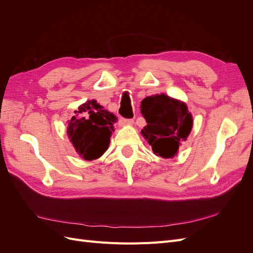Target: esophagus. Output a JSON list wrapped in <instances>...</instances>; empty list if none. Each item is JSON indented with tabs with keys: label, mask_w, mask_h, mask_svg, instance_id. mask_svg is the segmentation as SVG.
<instances>
[{
	"label": "esophagus",
	"mask_w": 253,
	"mask_h": 253,
	"mask_svg": "<svg viewBox=\"0 0 253 253\" xmlns=\"http://www.w3.org/2000/svg\"><path fill=\"white\" fill-rule=\"evenodd\" d=\"M120 121L124 125H133V122H134L133 119H127V118H121Z\"/></svg>",
	"instance_id": "obj_1"
}]
</instances>
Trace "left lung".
<instances>
[{
    "instance_id": "8db88e82",
    "label": "left lung",
    "mask_w": 253,
    "mask_h": 253,
    "mask_svg": "<svg viewBox=\"0 0 253 253\" xmlns=\"http://www.w3.org/2000/svg\"><path fill=\"white\" fill-rule=\"evenodd\" d=\"M141 114L148 124L141 133L153 152L172 158L192 128L193 120L187 105L164 94L150 96L141 102Z\"/></svg>"
}]
</instances>
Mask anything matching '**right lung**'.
Returning <instances> with one entry per match:
<instances>
[{
	"label": "right lung",
	"instance_id": "add662e5",
	"mask_svg": "<svg viewBox=\"0 0 253 253\" xmlns=\"http://www.w3.org/2000/svg\"><path fill=\"white\" fill-rule=\"evenodd\" d=\"M78 113H84L85 117L72 118L67 128L68 138L80 156L86 160L96 159L108 150L113 124L117 118L96 100L82 104Z\"/></svg>",
	"mask_w": 253,
	"mask_h": 253
}]
</instances>
